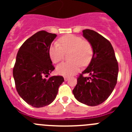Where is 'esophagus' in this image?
I'll use <instances>...</instances> for the list:
<instances>
[{
    "label": "esophagus",
    "mask_w": 132,
    "mask_h": 132,
    "mask_svg": "<svg viewBox=\"0 0 132 132\" xmlns=\"http://www.w3.org/2000/svg\"><path fill=\"white\" fill-rule=\"evenodd\" d=\"M68 79H69L68 77H64V80H65V81H67V80H68Z\"/></svg>",
    "instance_id": "esophagus-1"
}]
</instances>
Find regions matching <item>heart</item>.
<instances>
[{
    "label": "heart",
    "instance_id": "1",
    "mask_svg": "<svg viewBox=\"0 0 132 132\" xmlns=\"http://www.w3.org/2000/svg\"><path fill=\"white\" fill-rule=\"evenodd\" d=\"M51 45L49 50L52 62L58 63L65 57V53L71 52L69 55L70 61L63 62L57 67V72L64 76L76 73L82 65H87L93 56V47L88 40L73 34L65 35Z\"/></svg>",
    "mask_w": 132,
    "mask_h": 132
}]
</instances>
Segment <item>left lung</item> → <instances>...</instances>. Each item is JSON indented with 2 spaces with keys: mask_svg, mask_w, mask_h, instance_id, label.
<instances>
[{
  "mask_svg": "<svg viewBox=\"0 0 132 132\" xmlns=\"http://www.w3.org/2000/svg\"><path fill=\"white\" fill-rule=\"evenodd\" d=\"M82 34L93 45V56L87 68L79 75L73 93L80 102L94 106L104 102L112 93L117 83L118 63L108 39L89 29ZM86 73L91 77H84Z\"/></svg>",
  "mask_w": 132,
  "mask_h": 132,
  "instance_id": "left-lung-1",
  "label": "left lung"
}]
</instances>
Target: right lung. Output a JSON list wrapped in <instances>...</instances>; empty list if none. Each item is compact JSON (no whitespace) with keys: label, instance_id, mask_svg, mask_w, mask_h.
Wrapping results in <instances>:
<instances>
[{"label":"right lung","instance_id":"right-lung-1","mask_svg":"<svg viewBox=\"0 0 132 132\" xmlns=\"http://www.w3.org/2000/svg\"><path fill=\"white\" fill-rule=\"evenodd\" d=\"M57 35L38 31L21 45L13 68L16 90L25 102L36 108L49 105L55 98L62 76L49 75L55 69L49 50Z\"/></svg>","mask_w":132,"mask_h":132}]
</instances>
